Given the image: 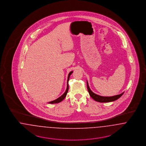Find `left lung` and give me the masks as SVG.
<instances>
[{
	"mask_svg": "<svg viewBox=\"0 0 146 146\" xmlns=\"http://www.w3.org/2000/svg\"><path fill=\"white\" fill-rule=\"evenodd\" d=\"M86 82H87V88H88V92L89 93L90 96L95 101L99 102L104 103V102H110L118 100V98H119L124 94V92H123V93H121L119 95L113 96H102L98 95L95 94L94 92H93L91 90L89 86V84H88V81H86Z\"/></svg>",
	"mask_w": 146,
	"mask_h": 146,
	"instance_id": "left-lung-1",
	"label": "left lung"
}]
</instances>
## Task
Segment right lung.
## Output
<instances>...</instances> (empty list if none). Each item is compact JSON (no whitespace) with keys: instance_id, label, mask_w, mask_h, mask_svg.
Segmentation results:
<instances>
[{"instance_id":"right-lung-1","label":"right lung","mask_w":146,"mask_h":146,"mask_svg":"<svg viewBox=\"0 0 146 146\" xmlns=\"http://www.w3.org/2000/svg\"><path fill=\"white\" fill-rule=\"evenodd\" d=\"M73 72V71H71V72H70V73H69V74H68V79H67V89H66V90L65 91V92H64V94H63L62 96H61L60 97H58V98H57V99H56L55 100H54V101H52L49 102L48 104H58V103L61 102L62 101H63V100L64 99V98L66 97V95H67V92H68V89H69V86H68V81H69V80H70V76L72 74Z\"/></svg>"}]
</instances>
